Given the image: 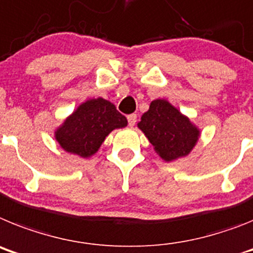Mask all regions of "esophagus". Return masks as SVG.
<instances>
[{
	"label": "esophagus",
	"instance_id": "obj_1",
	"mask_svg": "<svg viewBox=\"0 0 253 253\" xmlns=\"http://www.w3.org/2000/svg\"><path fill=\"white\" fill-rule=\"evenodd\" d=\"M127 121H128L129 126H135L136 121H137V116L136 114H129V116H127Z\"/></svg>",
	"mask_w": 253,
	"mask_h": 253
}]
</instances>
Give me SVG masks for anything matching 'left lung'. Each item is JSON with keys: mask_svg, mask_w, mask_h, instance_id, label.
Wrapping results in <instances>:
<instances>
[{"mask_svg": "<svg viewBox=\"0 0 253 253\" xmlns=\"http://www.w3.org/2000/svg\"><path fill=\"white\" fill-rule=\"evenodd\" d=\"M137 127L166 162L187 157L200 137V129L190 118L167 99L153 100Z\"/></svg>", "mask_w": 253, "mask_h": 253, "instance_id": "obj_1", "label": "left lung"}]
</instances>
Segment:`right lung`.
I'll return each mask as SVG.
<instances>
[{"mask_svg":"<svg viewBox=\"0 0 253 253\" xmlns=\"http://www.w3.org/2000/svg\"><path fill=\"white\" fill-rule=\"evenodd\" d=\"M126 126V117L113 103L96 98L81 103L54 131V137L67 153L90 158L99 150L113 129Z\"/></svg>","mask_w":253,"mask_h":253,"instance_id":"obj_1","label":"right lung"}]
</instances>
